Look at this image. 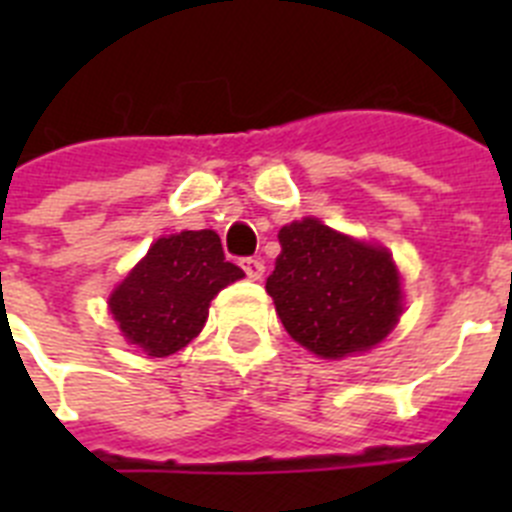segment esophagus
I'll list each match as a JSON object with an SVG mask.
<instances>
[{
	"instance_id": "34e87169",
	"label": "esophagus",
	"mask_w": 512,
	"mask_h": 512,
	"mask_svg": "<svg viewBox=\"0 0 512 512\" xmlns=\"http://www.w3.org/2000/svg\"><path fill=\"white\" fill-rule=\"evenodd\" d=\"M243 271L248 274V279H261L264 277V261L256 259V256H248V259L241 261Z\"/></svg>"
}]
</instances>
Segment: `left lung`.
I'll return each instance as SVG.
<instances>
[{"label":"left lung","mask_w":512,"mask_h":512,"mask_svg":"<svg viewBox=\"0 0 512 512\" xmlns=\"http://www.w3.org/2000/svg\"><path fill=\"white\" fill-rule=\"evenodd\" d=\"M282 253L266 279L287 333L320 359L369 351L402 315L392 253L328 228L315 217L279 230Z\"/></svg>","instance_id":"obj_1"}]
</instances>
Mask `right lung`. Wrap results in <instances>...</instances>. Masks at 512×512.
<instances>
[{
	"label": "right lung",
	"mask_w": 512,
	"mask_h": 512,
	"mask_svg": "<svg viewBox=\"0 0 512 512\" xmlns=\"http://www.w3.org/2000/svg\"><path fill=\"white\" fill-rule=\"evenodd\" d=\"M241 277L215 230H182L148 248L110 295V312L128 343L161 359L200 336L212 297Z\"/></svg>",
	"instance_id": "obj_1"
}]
</instances>
